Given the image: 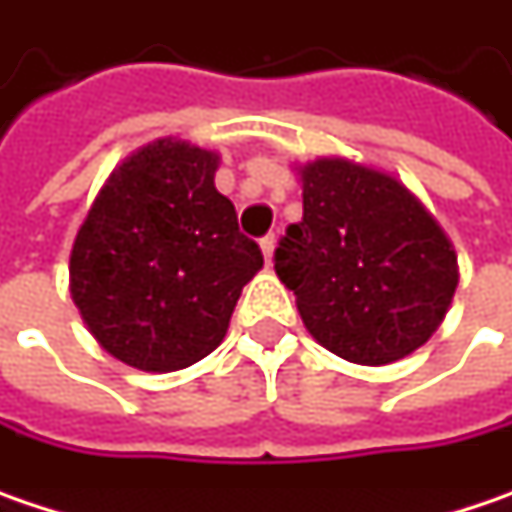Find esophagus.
<instances>
[{
    "label": "esophagus",
    "instance_id": "esophagus-1",
    "mask_svg": "<svg viewBox=\"0 0 512 512\" xmlns=\"http://www.w3.org/2000/svg\"><path fill=\"white\" fill-rule=\"evenodd\" d=\"M259 244H262V253H265V262H268V265H271V259H274L276 236H274V233H271V236H265V238H262V241H259Z\"/></svg>",
    "mask_w": 512,
    "mask_h": 512
}]
</instances>
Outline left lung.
I'll use <instances>...</instances> for the list:
<instances>
[{"label":"left lung","mask_w":512,"mask_h":512,"mask_svg":"<svg viewBox=\"0 0 512 512\" xmlns=\"http://www.w3.org/2000/svg\"><path fill=\"white\" fill-rule=\"evenodd\" d=\"M303 221L274 250L311 338L379 367L420 349L457 288L452 241L396 177L349 163L300 168Z\"/></svg>","instance_id":"obj_1"}]
</instances>
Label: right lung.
<instances>
[{"instance_id": "right-lung-1", "label": "right lung", "mask_w": 512, "mask_h": 512, "mask_svg": "<svg viewBox=\"0 0 512 512\" xmlns=\"http://www.w3.org/2000/svg\"><path fill=\"white\" fill-rule=\"evenodd\" d=\"M218 154L157 139L119 165L81 224L69 276L95 341L145 373L206 358L262 250L215 189Z\"/></svg>"}]
</instances>
